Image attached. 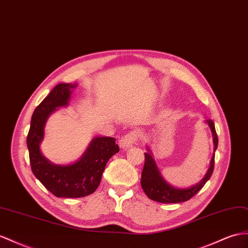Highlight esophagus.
<instances>
[{"instance_id":"esophagus-1","label":"esophagus","mask_w":248,"mask_h":248,"mask_svg":"<svg viewBox=\"0 0 248 248\" xmlns=\"http://www.w3.org/2000/svg\"><path fill=\"white\" fill-rule=\"evenodd\" d=\"M138 140V135L136 134L135 132H130L128 134H125L124 136H123L120 138L119 140V145L122 149H128L130 148L131 145L135 144Z\"/></svg>"}]
</instances>
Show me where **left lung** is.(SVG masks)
<instances>
[{"label": "left lung", "instance_id": "left-lung-1", "mask_svg": "<svg viewBox=\"0 0 248 248\" xmlns=\"http://www.w3.org/2000/svg\"><path fill=\"white\" fill-rule=\"evenodd\" d=\"M207 124L212 130L213 133V140H214V150L216 151L218 147V136L216 133L215 124L212 119L206 120ZM147 153H144V166L141 173V186L143 192L145 193L150 199L160 202V203H179L189 200L194 197L199 190L204 186L206 181L211 178L214 172L215 166V154L212 157L211 166L207 170V173L203 177V179L187 188H177L174 187L163 179L159 170L157 168V164L152 156V152L149 148Z\"/></svg>", "mask_w": 248, "mask_h": 248}]
</instances>
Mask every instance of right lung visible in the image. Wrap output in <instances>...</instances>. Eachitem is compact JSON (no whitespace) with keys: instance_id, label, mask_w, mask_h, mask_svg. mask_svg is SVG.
I'll return each mask as SVG.
<instances>
[{"instance_id":"add662e5","label":"right lung","mask_w":248,"mask_h":248,"mask_svg":"<svg viewBox=\"0 0 248 248\" xmlns=\"http://www.w3.org/2000/svg\"><path fill=\"white\" fill-rule=\"evenodd\" d=\"M76 84H59L35 108L31 117L27 147L31 170L49 192L59 198H80L93 194L110 158L119 152L113 137H95L79 160L62 166L50 162L42 154L40 144L50 114L69 104L71 90Z\"/></svg>"}]
</instances>
